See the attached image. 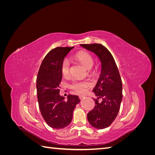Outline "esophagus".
Wrapping results in <instances>:
<instances>
[{
  "mask_svg": "<svg viewBox=\"0 0 155 155\" xmlns=\"http://www.w3.org/2000/svg\"><path fill=\"white\" fill-rule=\"evenodd\" d=\"M79 99H82V98H83V97H85V96H84V95H80V96H79Z\"/></svg>",
  "mask_w": 155,
  "mask_h": 155,
  "instance_id": "34e87169",
  "label": "esophagus"
}]
</instances>
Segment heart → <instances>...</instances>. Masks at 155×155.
Instances as JSON below:
<instances>
[{"mask_svg":"<svg viewBox=\"0 0 155 155\" xmlns=\"http://www.w3.org/2000/svg\"><path fill=\"white\" fill-rule=\"evenodd\" d=\"M75 59L81 63L87 69L90 70L94 64V59L92 55L85 51H81L78 52L74 56ZM70 63L68 60L64 59L61 64V72L63 76L67 77L69 75ZM90 82L84 80H74L70 84V88L77 94H84L87 89L90 87Z\"/></svg>","mask_w":155,"mask_h":155,"instance_id":"1","label":"heart"}]
</instances>
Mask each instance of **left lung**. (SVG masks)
Segmentation results:
<instances>
[{
	"label": "left lung",
	"mask_w": 155,
	"mask_h": 155,
	"mask_svg": "<svg viewBox=\"0 0 155 155\" xmlns=\"http://www.w3.org/2000/svg\"><path fill=\"white\" fill-rule=\"evenodd\" d=\"M83 48L97 55L101 64V71L96 87L93 89L97 98L95 106L87 114L89 124L96 129H102L113 122L122 100V83L113 56L101 44H82ZM101 98V102L98 100Z\"/></svg>",
	"instance_id": "1"
}]
</instances>
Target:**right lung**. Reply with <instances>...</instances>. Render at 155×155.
<instances>
[{
  "label": "right lung",
  "instance_id": "add662e5",
  "mask_svg": "<svg viewBox=\"0 0 155 155\" xmlns=\"http://www.w3.org/2000/svg\"><path fill=\"white\" fill-rule=\"evenodd\" d=\"M72 47H57L50 50L43 59L37 77V94L39 107L46 123L51 128L63 129L71 122L73 111L79 103L76 95L69 94L67 100L59 95L62 79L61 64Z\"/></svg>",
  "mask_w": 155,
  "mask_h": 155
}]
</instances>
